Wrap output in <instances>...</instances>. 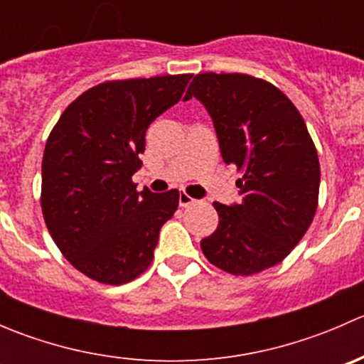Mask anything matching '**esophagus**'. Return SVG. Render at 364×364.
Masks as SVG:
<instances>
[{
  "label": "esophagus",
  "instance_id": "obj_1",
  "mask_svg": "<svg viewBox=\"0 0 364 364\" xmlns=\"http://www.w3.org/2000/svg\"><path fill=\"white\" fill-rule=\"evenodd\" d=\"M196 203H197V200L193 199V197H190L188 193H185V192L179 193V205H181V208H188V205H192Z\"/></svg>",
  "mask_w": 364,
  "mask_h": 364
}]
</instances>
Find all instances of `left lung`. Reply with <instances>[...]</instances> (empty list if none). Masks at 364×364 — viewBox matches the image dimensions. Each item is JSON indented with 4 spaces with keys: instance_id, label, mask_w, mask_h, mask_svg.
<instances>
[{
    "instance_id": "1",
    "label": "left lung",
    "mask_w": 364,
    "mask_h": 364,
    "mask_svg": "<svg viewBox=\"0 0 364 364\" xmlns=\"http://www.w3.org/2000/svg\"><path fill=\"white\" fill-rule=\"evenodd\" d=\"M204 105L220 153L241 172L240 204L215 203L220 223L205 259L236 277L280 264L317 211L321 165L303 116L271 82L247 73H199L185 95Z\"/></svg>"
}]
</instances>
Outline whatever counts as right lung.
I'll list each match as a JSON object with an SVG mask.
<instances>
[{
    "label": "right lung",
    "mask_w": 364,
    "mask_h": 364,
    "mask_svg": "<svg viewBox=\"0 0 364 364\" xmlns=\"http://www.w3.org/2000/svg\"><path fill=\"white\" fill-rule=\"evenodd\" d=\"M190 73L109 80L65 109L42 160V213L61 253L100 284L123 285L153 260L178 190L137 192L149 124L178 104Z\"/></svg>",
    "instance_id": "right-lung-1"
}]
</instances>
